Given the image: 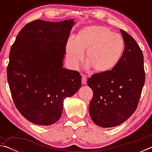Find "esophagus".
<instances>
[{
	"label": "esophagus",
	"mask_w": 152,
	"mask_h": 152,
	"mask_svg": "<svg viewBox=\"0 0 152 152\" xmlns=\"http://www.w3.org/2000/svg\"><path fill=\"white\" fill-rule=\"evenodd\" d=\"M86 82H87L86 76L84 75H82V84H83V85H84V84H86Z\"/></svg>",
	"instance_id": "obj_1"
}]
</instances>
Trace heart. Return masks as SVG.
I'll list each match as a JSON object with an SVG mask.
<instances>
[{"mask_svg":"<svg viewBox=\"0 0 152 152\" xmlns=\"http://www.w3.org/2000/svg\"><path fill=\"white\" fill-rule=\"evenodd\" d=\"M124 49V40L120 35L107 27L89 26L84 27L74 39L67 42L66 55L69 64L76 68L86 51V68L104 74L118 65Z\"/></svg>","mask_w":152,"mask_h":152,"instance_id":"heart-1","label":"heart"}]
</instances>
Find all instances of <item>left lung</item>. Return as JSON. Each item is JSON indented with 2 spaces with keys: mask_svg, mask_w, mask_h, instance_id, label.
<instances>
[{
  "mask_svg": "<svg viewBox=\"0 0 152 152\" xmlns=\"http://www.w3.org/2000/svg\"><path fill=\"white\" fill-rule=\"evenodd\" d=\"M120 31L125 49L119 63L109 72L94 74L87 81L93 91L90 116L104 128L116 127L132 116L145 83L142 51L132 36Z\"/></svg>",
  "mask_w": 152,
  "mask_h": 152,
  "instance_id": "8db88e82",
  "label": "left lung"
}]
</instances>
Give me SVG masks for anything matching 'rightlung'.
Masks as SVG:
<instances>
[{
  "label": "right lung",
  "instance_id": "obj_1",
  "mask_svg": "<svg viewBox=\"0 0 152 152\" xmlns=\"http://www.w3.org/2000/svg\"><path fill=\"white\" fill-rule=\"evenodd\" d=\"M74 20H33L20 31L11 48L7 80L12 100L20 114L34 124L57 122L64 100L81 86L78 72L63 68Z\"/></svg>",
  "mask_w": 152,
  "mask_h": 152
}]
</instances>
